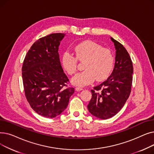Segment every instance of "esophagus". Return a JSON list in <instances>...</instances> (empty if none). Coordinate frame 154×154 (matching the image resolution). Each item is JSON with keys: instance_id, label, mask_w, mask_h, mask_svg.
I'll list each match as a JSON object with an SVG mask.
<instances>
[{"instance_id": "obj_1", "label": "esophagus", "mask_w": 154, "mask_h": 154, "mask_svg": "<svg viewBox=\"0 0 154 154\" xmlns=\"http://www.w3.org/2000/svg\"><path fill=\"white\" fill-rule=\"evenodd\" d=\"M75 90H76L77 91H80L83 90V88L81 87H77L75 88Z\"/></svg>"}]
</instances>
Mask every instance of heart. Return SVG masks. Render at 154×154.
Wrapping results in <instances>:
<instances>
[{"instance_id": "obj_1", "label": "heart", "mask_w": 154, "mask_h": 154, "mask_svg": "<svg viewBox=\"0 0 154 154\" xmlns=\"http://www.w3.org/2000/svg\"><path fill=\"white\" fill-rule=\"evenodd\" d=\"M75 55L65 52L61 57L63 68L69 74L73 75L77 70V60L84 62L83 72L72 78V82L76 85H85L106 79L114 67L115 57L112 51L104 48L99 44L92 41H85L74 48Z\"/></svg>"}]
</instances>
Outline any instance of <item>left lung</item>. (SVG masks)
I'll return each instance as SVG.
<instances>
[{"label":"left lung","instance_id":"left-lung-1","mask_svg":"<svg viewBox=\"0 0 154 154\" xmlns=\"http://www.w3.org/2000/svg\"><path fill=\"white\" fill-rule=\"evenodd\" d=\"M110 39L116 50L114 70L106 81L91 90L92 99L87 106L92 115L103 120L114 116L124 107L131 92L134 72L125 47L112 37Z\"/></svg>","mask_w":154,"mask_h":154}]
</instances>
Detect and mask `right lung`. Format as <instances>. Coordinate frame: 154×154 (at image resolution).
Instances as JSON below:
<instances>
[{
  "label": "right lung",
  "mask_w": 154,
  "mask_h": 154,
  "mask_svg": "<svg viewBox=\"0 0 154 154\" xmlns=\"http://www.w3.org/2000/svg\"><path fill=\"white\" fill-rule=\"evenodd\" d=\"M66 35H48L32 45L24 59L22 75L24 92L30 107L40 116L54 118L68 106L74 88L62 68L59 46Z\"/></svg>",
  "instance_id": "add662e5"
}]
</instances>
